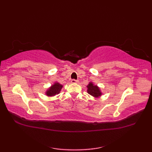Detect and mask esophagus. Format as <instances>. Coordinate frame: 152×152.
Here are the masks:
<instances>
[{
	"instance_id": "esophagus-1",
	"label": "esophagus",
	"mask_w": 152,
	"mask_h": 152,
	"mask_svg": "<svg viewBox=\"0 0 152 152\" xmlns=\"http://www.w3.org/2000/svg\"><path fill=\"white\" fill-rule=\"evenodd\" d=\"M78 80H74V79L71 80V83H78Z\"/></svg>"
}]
</instances>
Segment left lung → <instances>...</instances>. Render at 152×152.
<instances>
[{
    "label": "left lung",
    "mask_w": 152,
    "mask_h": 152,
    "mask_svg": "<svg viewBox=\"0 0 152 152\" xmlns=\"http://www.w3.org/2000/svg\"><path fill=\"white\" fill-rule=\"evenodd\" d=\"M87 88H88L87 91L89 94L95 98H99L102 94L99 87L94 85L93 82H89L88 86H87Z\"/></svg>",
    "instance_id": "left-lung-1"
}]
</instances>
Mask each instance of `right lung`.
Here are the masks:
<instances>
[{"instance_id": "right-lung-1", "label": "right lung", "mask_w": 152, "mask_h": 152, "mask_svg": "<svg viewBox=\"0 0 152 152\" xmlns=\"http://www.w3.org/2000/svg\"><path fill=\"white\" fill-rule=\"evenodd\" d=\"M63 87V85L60 84L59 82H56L46 91V95L48 96H53L58 95L61 91V89H62Z\"/></svg>"}]
</instances>
